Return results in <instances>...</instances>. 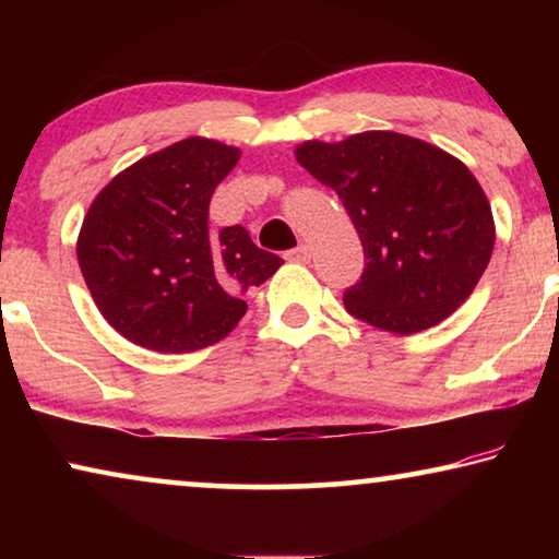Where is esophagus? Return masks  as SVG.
<instances>
[{
    "mask_svg": "<svg viewBox=\"0 0 559 559\" xmlns=\"http://www.w3.org/2000/svg\"><path fill=\"white\" fill-rule=\"evenodd\" d=\"M285 259H287V262H295V264H308L310 262V247H308V243H300L297 249H289Z\"/></svg>",
    "mask_w": 559,
    "mask_h": 559,
    "instance_id": "1",
    "label": "esophagus"
}]
</instances>
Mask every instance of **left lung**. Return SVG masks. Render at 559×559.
<instances>
[{"instance_id":"obj_1","label":"left lung","mask_w":559,"mask_h":559,"mask_svg":"<svg viewBox=\"0 0 559 559\" xmlns=\"http://www.w3.org/2000/svg\"><path fill=\"white\" fill-rule=\"evenodd\" d=\"M295 157L338 193L361 239L366 270L346 289L350 316L412 335L438 325L476 289L491 259V203L461 159L400 132L308 140Z\"/></svg>"}]
</instances>
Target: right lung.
Segmentation results:
<instances>
[{
    "mask_svg": "<svg viewBox=\"0 0 559 559\" xmlns=\"http://www.w3.org/2000/svg\"><path fill=\"white\" fill-rule=\"evenodd\" d=\"M239 157L231 144L188 136L94 198L75 257L98 312L127 341L157 354L213 346L247 312L243 293L285 264L243 226L209 234L211 195Z\"/></svg>",
    "mask_w": 559,
    "mask_h": 559,
    "instance_id": "obj_1",
    "label": "right lung"
}]
</instances>
